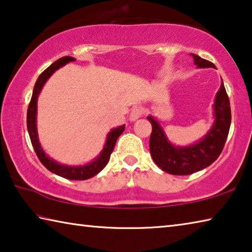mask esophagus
<instances>
[{"instance_id":"esophagus-1","label":"esophagus","mask_w":252,"mask_h":252,"mask_svg":"<svg viewBox=\"0 0 252 252\" xmlns=\"http://www.w3.org/2000/svg\"><path fill=\"white\" fill-rule=\"evenodd\" d=\"M142 113H143V109L141 108V106H135V108L131 110L129 120L130 121H136L140 117L142 116Z\"/></svg>"}]
</instances>
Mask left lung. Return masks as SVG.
Masks as SVG:
<instances>
[{"instance_id":"1","label":"left lung","mask_w":252,"mask_h":252,"mask_svg":"<svg viewBox=\"0 0 252 252\" xmlns=\"http://www.w3.org/2000/svg\"><path fill=\"white\" fill-rule=\"evenodd\" d=\"M198 67H216L215 64L195 54H191ZM215 122L207 134L198 142L186 147L174 146L169 141L156 118L148 116L151 122L150 153L155 163L161 170L174 176H187L207 168L213 163L224 147L231 125V109L223 82L217 92L213 103Z\"/></svg>"}]
</instances>
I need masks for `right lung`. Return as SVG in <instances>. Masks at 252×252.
<instances>
[{"label": "right lung", "mask_w": 252, "mask_h": 252, "mask_svg": "<svg viewBox=\"0 0 252 252\" xmlns=\"http://www.w3.org/2000/svg\"><path fill=\"white\" fill-rule=\"evenodd\" d=\"M75 59L72 57H63L59 59L52 63L48 69L44 70L37 78L35 85L33 89V94L30 101L29 108H28V114H27V125H28V131L30 139H31L32 146L34 148L37 158L41 161V163L52 173L58 174V176L69 179V180H87L94 177L95 174L99 173L102 169H103L110 160V156L112 153L114 146L119 136L122 134V132L126 129V125L121 126L114 127L111 129V131L106 135V141L103 149L100 152L94 160L89 162V163L84 165H66L59 163V162L54 161L53 159L46 155L43 149L41 147V143L39 141V134H37V126H36V114H37V97L41 93L42 88L45 84L46 81L52 75L55 71L59 70L60 67L67 64L70 62H74Z\"/></svg>", "instance_id": "add662e5"}]
</instances>
